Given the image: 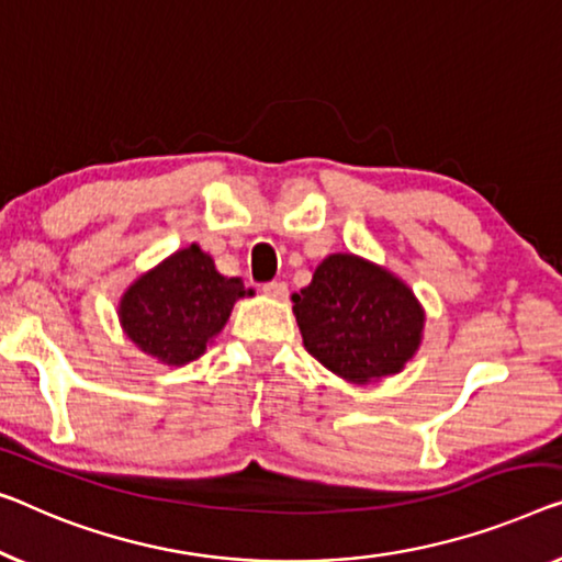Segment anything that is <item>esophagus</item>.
<instances>
[{
  "label": "esophagus",
  "instance_id": "1",
  "mask_svg": "<svg viewBox=\"0 0 562 562\" xmlns=\"http://www.w3.org/2000/svg\"><path fill=\"white\" fill-rule=\"evenodd\" d=\"M262 292H265V295L274 297V300H284V297H288V284H284L282 280L265 282V284H262Z\"/></svg>",
  "mask_w": 562,
  "mask_h": 562
}]
</instances>
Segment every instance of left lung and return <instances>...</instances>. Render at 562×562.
Returning a JSON list of instances; mask_svg holds the SVG:
<instances>
[{"label":"left lung","mask_w":562,"mask_h":562,"mask_svg":"<svg viewBox=\"0 0 562 562\" xmlns=\"http://www.w3.org/2000/svg\"><path fill=\"white\" fill-rule=\"evenodd\" d=\"M292 303L307 353L346 381L398 373L422 342L424 310L414 292L356 255L323 259Z\"/></svg>","instance_id":"1"}]
</instances>
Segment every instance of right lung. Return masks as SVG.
I'll return each mask as SVG.
<instances>
[{
    "mask_svg": "<svg viewBox=\"0 0 562 562\" xmlns=\"http://www.w3.org/2000/svg\"><path fill=\"white\" fill-rule=\"evenodd\" d=\"M245 295V282L224 278L214 259L191 245L131 284L121 300V323L144 353L183 366L204 353Z\"/></svg>",
    "mask_w": 562,
    "mask_h": 562,
    "instance_id": "add662e5",
    "label": "right lung"
}]
</instances>
